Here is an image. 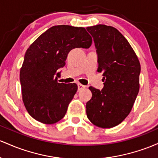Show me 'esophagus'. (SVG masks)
<instances>
[{"label":"esophagus","instance_id":"esophagus-1","mask_svg":"<svg viewBox=\"0 0 158 158\" xmlns=\"http://www.w3.org/2000/svg\"><path fill=\"white\" fill-rule=\"evenodd\" d=\"M77 87H78V90H81V89H83L86 88V86H84V85H83L81 84H77Z\"/></svg>","mask_w":158,"mask_h":158}]
</instances>
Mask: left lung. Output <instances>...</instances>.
<instances>
[{"instance_id": "8db88e82", "label": "left lung", "mask_w": 158, "mask_h": 158, "mask_svg": "<svg viewBox=\"0 0 158 158\" xmlns=\"http://www.w3.org/2000/svg\"><path fill=\"white\" fill-rule=\"evenodd\" d=\"M86 30L95 42L98 72H103L102 90L90 86L93 96L86 103V116L93 125L110 128L131 110L139 89L140 63L123 35L111 26L98 24Z\"/></svg>"}]
</instances>
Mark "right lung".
<instances>
[{
  "mask_svg": "<svg viewBox=\"0 0 158 158\" xmlns=\"http://www.w3.org/2000/svg\"><path fill=\"white\" fill-rule=\"evenodd\" d=\"M91 45L92 37L84 27L56 25L28 48L20 70V82L23 102L34 119L51 125L64 117L77 85L58 82L57 70L65 65L72 49L89 48Z\"/></svg>",
  "mask_w": 158,
  "mask_h": 158,
  "instance_id": "add662e5",
  "label": "right lung"
}]
</instances>
